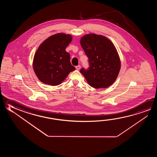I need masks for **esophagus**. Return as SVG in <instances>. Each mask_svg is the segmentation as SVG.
Masks as SVG:
<instances>
[{"label": "esophagus", "mask_w": 157, "mask_h": 157, "mask_svg": "<svg viewBox=\"0 0 157 157\" xmlns=\"http://www.w3.org/2000/svg\"><path fill=\"white\" fill-rule=\"evenodd\" d=\"M75 68H76V69L77 70H79L80 69V65H78V66H77L76 67H75Z\"/></svg>", "instance_id": "esophagus-1"}]
</instances>
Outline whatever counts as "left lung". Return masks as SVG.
<instances>
[{
  "label": "left lung",
  "instance_id": "obj_1",
  "mask_svg": "<svg viewBox=\"0 0 157 157\" xmlns=\"http://www.w3.org/2000/svg\"><path fill=\"white\" fill-rule=\"evenodd\" d=\"M80 44L89 59V68L80 72L89 85L95 89L107 88L115 82L121 70L118 52L105 36L88 34L82 36Z\"/></svg>",
  "mask_w": 157,
  "mask_h": 157
}]
</instances>
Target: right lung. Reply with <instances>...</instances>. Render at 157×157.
Here are the masks:
<instances>
[{
  "instance_id": "right-lung-1",
  "label": "right lung",
  "mask_w": 157,
  "mask_h": 157,
  "mask_svg": "<svg viewBox=\"0 0 157 157\" xmlns=\"http://www.w3.org/2000/svg\"><path fill=\"white\" fill-rule=\"evenodd\" d=\"M72 36L63 33L55 34L45 40L35 53L33 61L34 71L44 84L59 85L70 72L75 70L70 62V55L66 48Z\"/></svg>"
}]
</instances>
